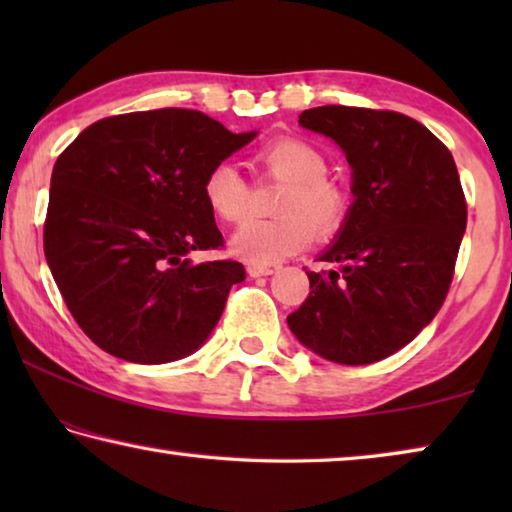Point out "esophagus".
<instances>
[{"mask_svg": "<svg viewBox=\"0 0 512 512\" xmlns=\"http://www.w3.org/2000/svg\"><path fill=\"white\" fill-rule=\"evenodd\" d=\"M248 275L250 277H266V275H273V268L271 266H262V264H248Z\"/></svg>", "mask_w": 512, "mask_h": 512, "instance_id": "1", "label": "esophagus"}]
</instances>
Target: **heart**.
I'll list each match as a JSON object with an SVG mask.
<instances>
[{
    "label": "heart",
    "mask_w": 512,
    "mask_h": 512,
    "mask_svg": "<svg viewBox=\"0 0 512 512\" xmlns=\"http://www.w3.org/2000/svg\"><path fill=\"white\" fill-rule=\"evenodd\" d=\"M262 176L282 180L284 187L275 201L282 212L273 219H250L232 235L235 255L253 264H275L314 239L334 237L350 212V196L327 176V158L314 144L298 137H280L268 142L255 155ZM203 196L216 219L237 223L248 214L250 183L232 162H219L207 171Z\"/></svg>",
    "instance_id": "heart-1"
}]
</instances>
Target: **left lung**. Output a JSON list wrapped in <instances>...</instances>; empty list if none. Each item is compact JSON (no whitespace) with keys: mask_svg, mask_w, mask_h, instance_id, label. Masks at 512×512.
Returning a JSON list of instances; mask_svg holds the SVG:
<instances>
[{"mask_svg":"<svg viewBox=\"0 0 512 512\" xmlns=\"http://www.w3.org/2000/svg\"><path fill=\"white\" fill-rule=\"evenodd\" d=\"M302 128L341 146L354 203L339 239L307 271L309 296L287 318L323 359L363 366L395 354L447 298L467 225V203L447 146L393 110L320 106Z\"/></svg>","mask_w":512,"mask_h":512,"instance_id":"left-lung-1","label":"left lung"}]
</instances>
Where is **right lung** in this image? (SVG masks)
Here are the masks:
<instances>
[{
	"label": "right lung",
	"instance_id": "right-lung-1",
	"mask_svg": "<svg viewBox=\"0 0 512 512\" xmlns=\"http://www.w3.org/2000/svg\"><path fill=\"white\" fill-rule=\"evenodd\" d=\"M255 135L162 108L94 121L58 155L45 257L69 314L101 350L167 363L212 334L246 271L232 259H187L223 248L203 180Z\"/></svg>",
	"mask_w": 512,
	"mask_h": 512
}]
</instances>
